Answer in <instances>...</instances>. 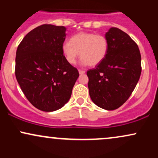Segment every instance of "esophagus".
<instances>
[{
	"label": "esophagus",
	"instance_id": "esophagus-1",
	"mask_svg": "<svg viewBox=\"0 0 158 158\" xmlns=\"http://www.w3.org/2000/svg\"><path fill=\"white\" fill-rule=\"evenodd\" d=\"M79 74H84L85 73V71L82 70H79Z\"/></svg>",
	"mask_w": 158,
	"mask_h": 158
}]
</instances>
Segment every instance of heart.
<instances>
[{
    "mask_svg": "<svg viewBox=\"0 0 158 158\" xmlns=\"http://www.w3.org/2000/svg\"><path fill=\"white\" fill-rule=\"evenodd\" d=\"M61 49L65 59L70 64H75L80 54L83 64L95 66L106 58L108 41L104 35L81 32L72 36L70 42L65 41Z\"/></svg>",
    "mask_w": 158,
    "mask_h": 158,
    "instance_id": "obj_1",
    "label": "heart"
}]
</instances>
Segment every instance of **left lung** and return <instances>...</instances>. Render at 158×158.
Segmentation results:
<instances>
[{"label":"left lung","mask_w":158,"mask_h":158,"mask_svg":"<svg viewBox=\"0 0 158 158\" xmlns=\"http://www.w3.org/2000/svg\"><path fill=\"white\" fill-rule=\"evenodd\" d=\"M108 53L95 68L87 71L90 99L99 108L111 110L126 102L141 74L138 46L128 34L117 27L106 33Z\"/></svg>","instance_id":"1"}]
</instances>
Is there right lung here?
<instances>
[{
	"instance_id": "1",
	"label": "right lung",
	"mask_w": 158,
	"mask_h": 158,
	"mask_svg": "<svg viewBox=\"0 0 158 158\" xmlns=\"http://www.w3.org/2000/svg\"><path fill=\"white\" fill-rule=\"evenodd\" d=\"M63 26L43 24L27 33L16 51L15 77L27 99L43 111L68 102L79 74L62 52Z\"/></svg>"
}]
</instances>
